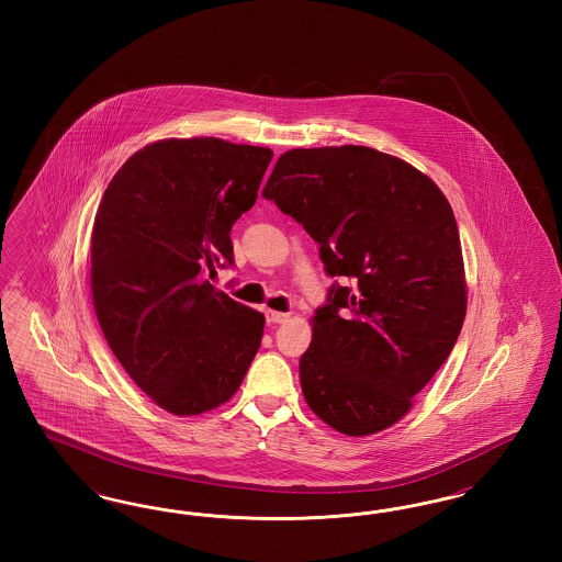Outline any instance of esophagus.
<instances>
[{"label":"esophagus","instance_id":"obj_1","mask_svg":"<svg viewBox=\"0 0 562 562\" xmlns=\"http://www.w3.org/2000/svg\"><path fill=\"white\" fill-rule=\"evenodd\" d=\"M266 318H268V322H271V324H282V322H289V318H291V314H284V312H273V310H268V312H266Z\"/></svg>","mask_w":562,"mask_h":562}]
</instances>
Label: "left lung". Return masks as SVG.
<instances>
[{"label":"left lung","instance_id":"obj_1","mask_svg":"<svg viewBox=\"0 0 562 562\" xmlns=\"http://www.w3.org/2000/svg\"><path fill=\"white\" fill-rule=\"evenodd\" d=\"M263 198L318 241L333 284L299 360L301 390L330 428L369 436L402 419L449 358L468 291L453 209L394 156L344 145L291 149Z\"/></svg>","mask_w":562,"mask_h":562}]
</instances>
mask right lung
Listing matches in <instances>:
<instances>
[{"instance_id": "obj_1", "label": "right lung", "mask_w": 562, "mask_h": 562, "mask_svg": "<svg viewBox=\"0 0 562 562\" xmlns=\"http://www.w3.org/2000/svg\"><path fill=\"white\" fill-rule=\"evenodd\" d=\"M273 151L214 136L166 138L111 179L92 227V301L109 348L172 415L229 401L266 318L216 291L232 225L257 202Z\"/></svg>"}]
</instances>
